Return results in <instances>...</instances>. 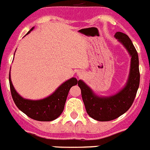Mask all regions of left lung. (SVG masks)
Masks as SVG:
<instances>
[{
  "instance_id": "1",
  "label": "left lung",
  "mask_w": 150,
  "mask_h": 150,
  "mask_svg": "<svg viewBox=\"0 0 150 150\" xmlns=\"http://www.w3.org/2000/svg\"><path fill=\"white\" fill-rule=\"evenodd\" d=\"M114 37L132 57L128 78L125 86L110 96H99L82 79L78 81L87 113L100 122L113 120L128 111L133 104L140 84L138 54L132 41L127 34L122 32H116Z\"/></svg>"
}]
</instances>
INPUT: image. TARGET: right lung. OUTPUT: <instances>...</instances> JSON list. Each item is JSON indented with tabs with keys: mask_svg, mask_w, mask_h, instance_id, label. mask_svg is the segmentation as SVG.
<instances>
[{
	"mask_svg": "<svg viewBox=\"0 0 150 150\" xmlns=\"http://www.w3.org/2000/svg\"><path fill=\"white\" fill-rule=\"evenodd\" d=\"M33 29L34 28L30 29L27 34ZM9 81L12 98L16 107L28 117L41 122L52 121L62 114L69 91L71 87L78 83L76 78L72 77L62 83L50 96L40 100H30L22 98L16 91L12 83L10 73L9 75Z\"/></svg>",
	"mask_w": 150,
	"mask_h": 150,
	"instance_id": "right-lung-1",
	"label": "right lung"
}]
</instances>
